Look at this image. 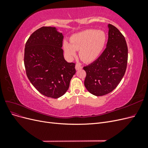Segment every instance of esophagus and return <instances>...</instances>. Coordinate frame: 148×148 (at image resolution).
I'll return each mask as SVG.
<instances>
[{
  "label": "esophagus",
  "instance_id": "obj_1",
  "mask_svg": "<svg viewBox=\"0 0 148 148\" xmlns=\"http://www.w3.org/2000/svg\"><path fill=\"white\" fill-rule=\"evenodd\" d=\"M75 69H76V70H78L79 69H82V66L80 65V64H76V65H75Z\"/></svg>",
  "mask_w": 148,
  "mask_h": 148
}]
</instances>
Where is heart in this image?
<instances>
[{"label": "heart", "mask_w": 148, "mask_h": 148, "mask_svg": "<svg viewBox=\"0 0 148 148\" xmlns=\"http://www.w3.org/2000/svg\"><path fill=\"white\" fill-rule=\"evenodd\" d=\"M104 31L97 29H86L73 34L70 38V43L65 41L63 47L66 56L70 59L79 51V57L86 63H91L99 57L107 42Z\"/></svg>", "instance_id": "1"}]
</instances>
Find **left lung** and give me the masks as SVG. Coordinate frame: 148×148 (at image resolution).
<instances>
[{
    "label": "left lung",
    "mask_w": 148,
    "mask_h": 148,
    "mask_svg": "<svg viewBox=\"0 0 148 148\" xmlns=\"http://www.w3.org/2000/svg\"><path fill=\"white\" fill-rule=\"evenodd\" d=\"M106 48L97 60L83 67L86 73L84 86L92 95L104 96L118 86L125 73L128 47L123 35L112 25H109Z\"/></svg>",
    "instance_id": "8db88e82"
}]
</instances>
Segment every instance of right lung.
Masks as SVG:
<instances>
[{
  "label": "right lung",
  "instance_id": "add662e5",
  "mask_svg": "<svg viewBox=\"0 0 148 148\" xmlns=\"http://www.w3.org/2000/svg\"><path fill=\"white\" fill-rule=\"evenodd\" d=\"M63 38L55 27L42 26L31 34L25 47L28 78L42 95L55 99L68 90L76 73L75 64L69 63L64 57Z\"/></svg>",
  "mask_w": 148,
  "mask_h": 148
}]
</instances>
